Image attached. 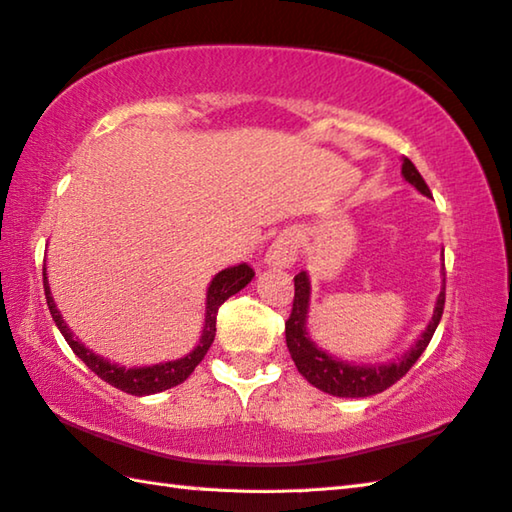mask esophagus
<instances>
[{
  "instance_id": "34e87169",
  "label": "esophagus",
  "mask_w": 512,
  "mask_h": 512,
  "mask_svg": "<svg viewBox=\"0 0 512 512\" xmlns=\"http://www.w3.org/2000/svg\"><path fill=\"white\" fill-rule=\"evenodd\" d=\"M299 242L293 233H282L275 237V242L266 250V264L273 268H288L295 264Z\"/></svg>"
}]
</instances>
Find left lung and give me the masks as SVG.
Wrapping results in <instances>:
<instances>
[{
	"label": "left lung",
	"mask_w": 512,
	"mask_h": 512,
	"mask_svg": "<svg viewBox=\"0 0 512 512\" xmlns=\"http://www.w3.org/2000/svg\"><path fill=\"white\" fill-rule=\"evenodd\" d=\"M402 173L406 177V182L413 184L419 193L430 195V188L424 182V177L419 175V170L408 157L404 159ZM308 299H310V282H308V275L302 270V273L295 275L293 310H290V317L286 319V346L290 350V357H293L297 370L308 379L310 384L319 390H324L328 395L370 397V395L384 393L386 388L399 382V379L413 368L417 359L422 357L426 346L430 344V339L435 335L439 319L444 315L446 288L439 293L435 315L430 319L424 335L417 339V344L410 348L402 359L384 366H353V364H346V362H339V359L328 357L324 350H319L313 342H310L306 333Z\"/></svg>",
	"instance_id": "1"
}]
</instances>
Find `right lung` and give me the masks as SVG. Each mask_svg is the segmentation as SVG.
Wrapping results in <instances>:
<instances>
[{
	"mask_svg": "<svg viewBox=\"0 0 512 512\" xmlns=\"http://www.w3.org/2000/svg\"><path fill=\"white\" fill-rule=\"evenodd\" d=\"M255 277L253 268L246 264H239L233 268H226L222 273L215 275L213 282L208 286V295H206V319H204V333L202 339H199L197 348L193 353L175 359V362H166V364H155V366H144V368H122L117 364H110L106 359H102L99 355H95L93 350H88L84 344H79L77 339L70 333V328L64 324L62 315L50 297V288H48V279H46V268H44V293H46V304L50 315H53V322L57 324V328L62 330L64 339L68 342V346L73 348V353L82 359V362L93 370L97 377H102L104 382H108L110 386H115L119 390H124L128 395H153V393H162L166 388H173L177 384H182L184 379L193 373L195 366L202 362L204 355L208 353L210 344L215 339V326H217V310L222 306L230 295H235L242 290L250 279Z\"/></svg>",
	"mask_w": 512,
	"mask_h": 512,
	"instance_id": "1",
	"label": "right lung"
}]
</instances>
